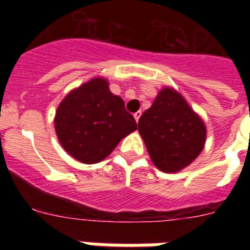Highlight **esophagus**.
Returning a JSON list of instances; mask_svg holds the SVG:
<instances>
[{
  "mask_svg": "<svg viewBox=\"0 0 250 250\" xmlns=\"http://www.w3.org/2000/svg\"><path fill=\"white\" fill-rule=\"evenodd\" d=\"M140 116H141V111H136L135 114H134V118H135L136 123H139V119H140Z\"/></svg>",
  "mask_w": 250,
  "mask_h": 250,
  "instance_id": "34e87169",
  "label": "esophagus"
}]
</instances>
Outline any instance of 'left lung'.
<instances>
[{"label": "left lung", "instance_id": "left-lung-1", "mask_svg": "<svg viewBox=\"0 0 250 250\" xmlns=\"http://www.w3.org/2000/svg\"><path fill=\"white\" fill-rule=\"evenodd\" d=\"M139 132L154 165L164 173H178L190 165L207 139L199 115L171 87L160 90L150 109L141 115Z\"/></svg>", "mask_w": 250, "mask_h": 250}]
</instances>
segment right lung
<instances>
[{
  "instance_id": "right-lung-1",
  "label": "right lung",
  "mask_w": 250,
  "mask_h": 250,
  "mask_svg": "<svg viewBox=\"0 0 250 250\" xmlns=\"http://www.w3.org/2000/svg\"><path fill=\"white\" fill-rule=\"evenodd\" d=\"M136 129L138 124L125 110L124 100L111 94L103 77H94L68 92L55 115L60 144L83 164L103 161Z\"/></svg>"
}]
</instances>
